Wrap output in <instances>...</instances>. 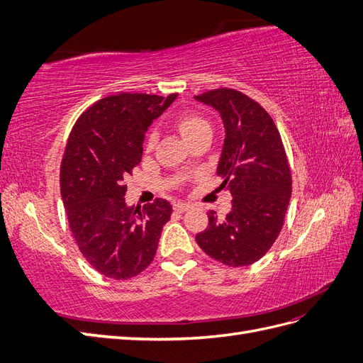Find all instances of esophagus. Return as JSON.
Segmentation results:
<instances>
[{
  "label": "esophagus",
  "mask_w": 363,
  "mask_h": 363,
  "mask_svg": "<svg viewBox=\"0 0 363 363\" xmlns=\"http://www.w3.org/2000/svg\"><path fill=\"white\" fill-rule=\"evenodd\" d=\"M174 208H175V211H177V212L183 213V212H186V211H189L191 206L186 204V203H175V204H174Z\"/></svg>",
  "instance_id": "1"
}]
</instances>
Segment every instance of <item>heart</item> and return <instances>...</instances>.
Masks as SVG:
<instances>
[{
    "instance_id": "1",
    "label": "heart",
    "mask_w": 363,
    "mask_h": 363,
    "mask_svg": "<svg viewBox=\"0 0 363 363\" xmlns=\"http://www.w3.org/2000/svg\"><path fill=\"white\" fill-rule=\"evenodd\" d=\"M177 127L180 130L182 136L188 140L189 138L195 136L196 133H201L204 130H211V125H208L207 121L199 115H194V113H188V115H182L177 119ZM155 133L150 136V144L155 142Z\"/></svg>"
}]
</instances>
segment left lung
<instances>
[{
    "mask_svg": "<svg viewBox=\"0 0 363 363\" xmlns=\"http://www.w3.org/2000/svg\"><path fill=\"white\" fill-rule=\"evenodd\" d=\"M213 107L224 124L216 174L232 195L224 219L208 212V225L195 236L212 259L248 267L271 248L283 227L292 179L279 130L265 108L242 92L216 89L194 96Z\"/></svg>",
    "mask_w": 363,
    "mask_h": 363,
    "instance_id": "1",
    "label": "left lung"
}]
</instances>
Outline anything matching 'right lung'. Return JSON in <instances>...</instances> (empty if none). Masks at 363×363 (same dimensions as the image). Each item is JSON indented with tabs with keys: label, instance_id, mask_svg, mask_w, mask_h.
<instances>
[{
	"label": "right lung",
	"instance_id": "obj_1",
	"mask_svg": "<svg viewBox=\"0 0 363 363\" xmlns=\"http://www.w3.org/2000/svg\"><path fill=\"white\" fill-rule=\"evenodd\" d=\"M147 94H116L96 101L77 121L60 168V194L82 255L103 276L127 280L155 259L172 206L125 203V179L142 159L152 121L174 103Z\"/></svg>",
	"mask_w": 363,
	"mask_h": 363
}]
</instances>
